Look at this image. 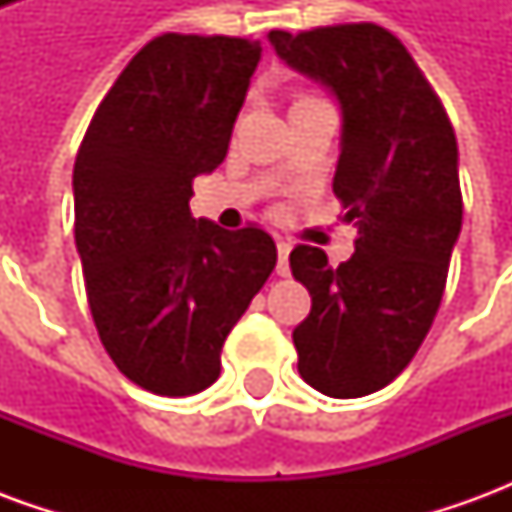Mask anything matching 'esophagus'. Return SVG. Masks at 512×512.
Returning <instances> with one entry per match:
<instances>
[{
	"instance_id": "obj_1",
	"label": "esophagus",
	"mask_w": 512,
	"mask_h": 512,
	"mask_svg": "<svg viewBox=\"0 0 512 512\" xmlns=\"http://www.w3.org/2000/svg\"><path fill=\"white\" fill-rule=\"evenodd\" d=\"M288 257H290V244L285 241V238H277V274L279 277H288L290 274Z\"/></svg>"
}]
</instances>
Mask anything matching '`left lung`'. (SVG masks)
Returning a JSON list of instances; mask_svg holds the SVG:
<instances>
[{
    "mask_svg": "<svg viewBox=\"0 0 512 512\" xmlns=\"http://www.w3.org/2000/svg\"><path fill=\"white\" fill-rule=\"evenodd\" d=\"M268 40L340 101L334 194L359 227L356 252L337 268L318 246L290 252V271L312 296L293 329L299 373L329 397L370 395L406 370L439 312L463 219L455 131L389 29H271Z\"/></svg>",
    "mask_w": 512,
    "mask_h": 512,
    "instance_id": "1",
    "label": "left lung"
}]
</instances>
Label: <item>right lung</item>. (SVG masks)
<instances>
[{
    "label": "right lung",
    "mask_w": 512,
    "mask_h": 512,
    "mask_svg": "<svg viewBox=\"0 0 512 512\" xmlns=\"http://www.w3.org/2000/svg\"><path fill=\"white\" fill-rule=\"evenodd\" d=\"M260 43L158 35L95 109L73 167L76 249L95 329L117 370L153 395H197L277 266L257 224L194 219L191 183L227 156Z\"/></svg>",
    "instance_id": "obj_1"
}]
</instances>
